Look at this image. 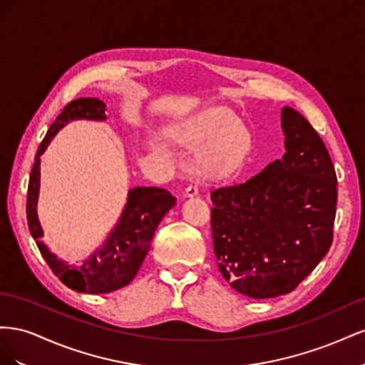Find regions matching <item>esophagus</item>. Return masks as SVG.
I'll return each instance as SVG.
<instances>
[{
    "instance_id": "34e87169",
    "label": "esophagus",
    "mask_w": 365,
    "mask_h": 365,
    "mask_svg": "<svg viewBox=\"0 0 365 365\" xmlns=\"http://www.w3.org/2000/svg\"><path fill=\"white\" fill-rule=\"evenodd\" d=\"M197 193V185L196 184H189V187L185 189V196H195Z\"/></svg>"
}]
</instances>
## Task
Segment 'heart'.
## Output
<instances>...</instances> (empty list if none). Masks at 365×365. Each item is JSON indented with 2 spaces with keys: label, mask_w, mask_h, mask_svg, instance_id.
Wrapping results in <instances>:
<instances>
[{
  "label": "heart",
  "mask_w": 365,
  "mask_h": 365,
  "mask_svg": "<svg viewBox=\"0 0 365 365\" xmlns=\"http://www.w3.org/2000/svg\"><path fill=\"white\" fill-rule=\"evenodd\" d=\"M176 141L187 146H200L196 160L212 175L227 173L237 168L251 146L250 132L235 114L224 106H213L184 120L173 128ZM153 148H160L157 143Z\"/></svg>",
  "instance_id": "heart-1"
}]
</instances>
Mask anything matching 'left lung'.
Segmentation results:
<instances>
[{"mask_svg": "<svg viewBox=\"0 0 365 365\" xmlns=\"http://www.w3.org/2000/svg\"><path fill=\"white\" fill-rule=\"evenodd\" d=\"M282 160L210 195L217 268L231 288L251 298L294 291L334 240V163L317 130L295 109H282Z\"/></svg>", "mask_w": 365, "mask_h": 365, "instance_id": "obj_1", "label": "left lung"}]
</instances>
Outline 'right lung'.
Listing matches in <instances>:
<instances>
[{"label": "right lung", "instance_id": "add662e5", "mask_svg": "<svg viewBox=\"0 0 365 365\" xmlns=\"http://www.w3.org/2000/svg\"><path fill=\"white\" fill-rule=\"evenodd\" d=\"M105 111L106 105L93 97L76 98L62 109L38 148L27 190V224L42 257L65 286L73 291L86 294H108L132 282L150 248V242L158 224L176 202L175 196L160 187H135L129 190L128 202L115 228L109 233L102 248L91 254L81 267L65 263L42 244L41 239L43 231L36 212L41 181L39 157L47 149L51 138L58 134V130L70 120L85 118L102 121L106 120Z\"/></svg>", "mask_w": 365, "mask_h": 365}]
</instances>
